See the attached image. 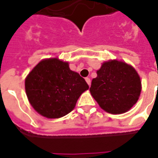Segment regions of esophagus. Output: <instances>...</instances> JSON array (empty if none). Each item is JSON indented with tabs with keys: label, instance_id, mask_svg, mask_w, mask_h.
<instances>
[{
	"label": "esophagus",
	"instance_id": "1",
	"mask_svg": "<svg viewBox=\"0 0 158 158\" xmlns=\"http://www.w3.org/2000/svg\"><path fill=\"white\" fill-rule=\"evenodd\" d=\"M85 80H86L87 84H89V86L90 87V85H91V80H90V79L89 78H85Z\"/></svg>",
	"mask_w": 158,
	"mask_h": 158
}]
</instances>
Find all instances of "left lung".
Returning <instances> with one entry per match:
<instances>
[{
	"mask_svg": "<svg viewBox=\"0 0 158 158\" xmlns=\"http://www.w3.org/2000/svg\"><path fill=\"white\" fill-rule=\"evenodd\" d=\"M92 80L90 93L106 112L121 114L137 102L141 81L135 68L116 60L104 62Z\"/></svg>",
	"mask_w": 158,
	"mask_h": 158,
	"instance_id": "1",
	"label": "left lung"
}]
</instances>
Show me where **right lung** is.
Instances as JSON below:
<instances>
[{
  "label": "right lung",
  "mask_w": 158,
  "mask_h": 158,
  "mask_svg": "<svg viewBox=\"0 0 158 158\" xmlns=\"http://www.w3.org/2000/svg\"><path fill=\"white\" fill-rule=\"evenodd\" d=\"M89 85L68 62L57 58L45 59L25 79V91L34 110L47 118H60L74 108Z\"/></svg>",
  "instance_id": "add662e5"
}]
</instances>
